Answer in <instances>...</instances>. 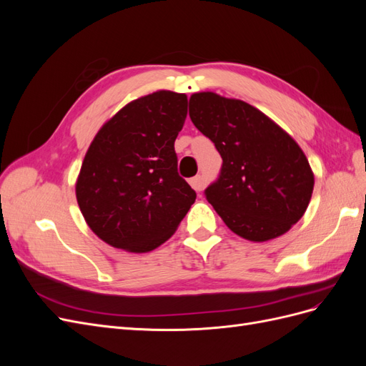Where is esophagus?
<instances>
[{
	"label": "esophagus",
	"instance_id": "34e87169",
	"mask_svg": "<svg viewBox=\"0 0 366 366\" xmlns=\"http://www.w3.org/2000/svg\"><path fill=\"white\" fill-rule=\"evenodd\" d=\"M189 183H191V186L194 187L195 191H203V187H204V180H203V177H200V175L192 177V179L189 180Z\"/></svg>",
	"mask_w": 366,
	"mask_h": 366
}]
</instances>
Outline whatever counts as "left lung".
Returning a JSON list of instances; mask_svg holds the SVG:
<instances>
[{
    "label": "left lung",
    "instance_id": "1",
    "mask_svg": "<svg viewBox=\"0 0 366 366\" xmlns=\"http://www.w3.org/2000/svg\"><path fill=\"white\" fill-rule=\"evenodd\" d=\"M192 124L223 166L206 200L238 237L264 242L289 232L312 200L315 174L296 140L258 108L214 92L189 99Z\"/></svg>",
    "mask_w": 366,
    "mask_h": 366
}]
</instances>
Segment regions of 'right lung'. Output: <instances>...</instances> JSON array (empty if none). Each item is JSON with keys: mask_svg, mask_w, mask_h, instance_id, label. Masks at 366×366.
<instances>
[{"mask_svg": "<svg viewBox=\"0 0 366 366\" xmlns=\"http://www.w3.org/2000/svg\"><path fill=\"white\" fill-rule=\"evenodd\" d=\"M187 114V96L159 90L107 120L88 148L76 200L107 244L147 253L168 241L197 194L177 172L174 142Z\"/></svg>", "mask_w": 366, "mask_h": 366, "instance_id": "right-lung-1", "label": "right lung"}]
</instances>
